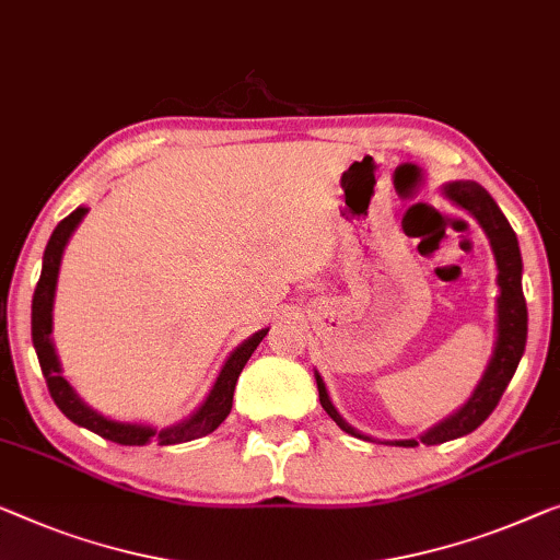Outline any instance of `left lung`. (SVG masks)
<instances>
[{
  "mask_svg": "<svg viewBox=\"0 0 560 560\" xmlns=\"http://www.w3.org/2000/svg\"><path fill=\"white\" fill-rule=\"evenodd\" d=\"M445 196L453 200L455 206L465 208L467 213L472 215L475 221L480 223L482 231L488 233L490 246H493L495 264H498V339H495V352L490 357V364L486 374H482L480 385L475 387L472 397L457 410L450 415L447 420H442L435 428L424 432L420 440H395L392 445L397 447H415L424 442V445H440V442L463 438L467 432L478 430L482 422L488 420L490 412L495 410L500 397L508 387V382L513 380L515 370H518V362L525 352V337H528V308H525V296H523V258L518 248V238H515V231L511 223L500 211L498 203L480 183L472 180H455L445 186ZM316 374V372H314ZM316 387H319V402L334 422L339 424L341 430L349 432V435L370 440L362 432H357L352 424L341 420V415L334 410L331 399L327 395V387L319 374H316Z\"/></svg>",
  "mask_w": 560,
  "mask_h": 560,
  "instance_id": "1",
  "label": "left lung"
}]
</instances>
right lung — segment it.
Here are the masks:
<instances>
[{"mask_svg": "<svg viewBox=\"0 0 560 560\" xmlns=\"http://www.w3.org/2000/svg\"><path fill=\"white\" fill-rule=\"evenodd\" d=\"M85 213L88 208L80 206L74 208L67 219L57 223V229L47 241L45 256H42V273H39L35 296H32V341H35L37 360L42 366V374H45L49 395H52L55 405L60 407L67 420H72L74 424H80V428L95 432L100 438L118 442V445H145L150 440H155L158 445H178V442H188V440L208 435V432H213L229 417L238 374L246 366V362L252 360L254 349L261 345V339L266 337V331L269 329L256 331L254 337H248L244 341V345L233 349L226 364H223L219 380H215L213 389L208 392L206 402L200 405L188 420L173 424V428L155 430L150 428V424L118 422L95 412L93 407L82 402L78 392L70 387V382L62 377L60 360H57L55 345L52 339H49V334H52V304H55V287H57V273H60L62 252L67 241L72 236V231L78 229V223L82 219H85Z\"/></svg>", "mask_w": 560, "mask_h": 560, "instance_id": "add662e5", "label": "right lung"}]
</instances>
